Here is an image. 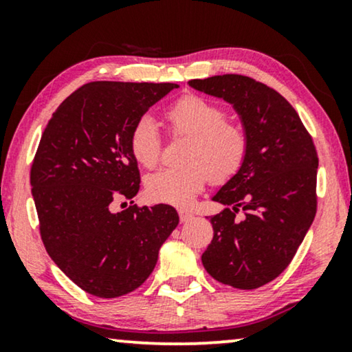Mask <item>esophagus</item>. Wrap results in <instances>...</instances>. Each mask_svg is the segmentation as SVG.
I'll return each mask as SVG.
<instances>
[{"mask_svg": "<svg viewBox=\"0 0 352 352\" xmlns=\"http://www.w3.org/2000/svg\"><path fill=\"white\" fill-rule=\"evenodd\" d=\"M192 218H194V214L189 213V211H184V210L179 211V219H181V223H189V221H190Z\"/></svg>", "mask_w": 352, "mask_h": 352, "instance_id": "1", "label": "esophagus"}]
</instances>
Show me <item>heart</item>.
I'll use <instances>...</instances> for the list:
<instances>
[{"label": "heart", "instance_id": "1", "mask_svg": "<svg viewBox=\"0 0 352 352\" xmlns=\"http://www.w3.org/2000/svg\"><path fill=\"white\" fill-rule=\"evenodd\" d=\"M219 105L197 94L177 99L166 110V120L176 136L189 138L182 162L186 165L162 168L146 181L147 197L158 204L186 206L204 189L206 177L226 182L243 166L248 138L237 124L226 122ZM129 148L139 165L151 168L160 158L162 136L155 120L144 115L129 133Z\"/></svg>", "mask_w": 352, "mask_h": 352}]
</instances>
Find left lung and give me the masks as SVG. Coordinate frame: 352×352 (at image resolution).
Listing matches in <instances>:
<instances>
[{"instance_id": "left-lung-1", "label": "left lung", "mask_w": 352, "mask_h": 352, "mask_svg": "<svg viewBox=\"0 0 352 352\" xmlns=\"http://www.w3.org/2000/svg\"><path fill=\"white\" fill-rule=\"evenodd\" d=\"M189 86L232 105L248 138L243 166L211 197L226 208L210 218L214 234L201 263L224 285L253 290L283 272L314 221V142L290 102L250 76L216 75Z\"/></svg>"}]
</instances>
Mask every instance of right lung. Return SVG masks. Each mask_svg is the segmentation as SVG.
I'll return each instance as SVG.
<instances>
[{"instance_id": "obj_1", "label": "right lung", "mask_w": 352, "mask_h": 352, "mask_svg": "<svg viewBox=\"0 0 352 352\" xmlns=\"http://www.w3.org/2000/svg\"><path fill=\"white\" fill-rule=\"evenodd\" d=\"M175 83L93 81L62 102L43 133L30 184L46 252L89 295L117 298L136 290L179 223L170 205L113 213L133 199L139 168L129 148L134 123Z\"/></svg>"}]
</instances>
